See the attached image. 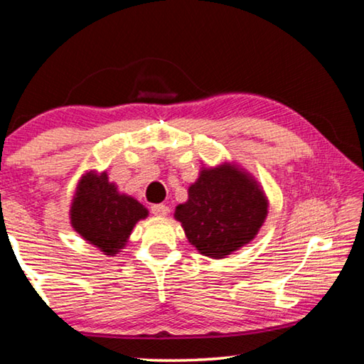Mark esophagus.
<instances>
[{
    "label": "esophagus",
    "instance_id": "34e87169",
    "mask_svg": "<svg viewBox=\"0 0 364 364\" xmlns=\"http://www.w3.org/2000/svg\"><path fill=\"white\" fill-rule=\"evenodd\" d=\"M151 212L156 215V217H165V215L168 213V207L164 204H154L151 207Z\"/></svg>",
    "mask_w": 364,
    "mask_h": 364
}]
</instances>
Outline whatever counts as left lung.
Instances as JSON below:
<instances>
[{"mask_svg": "<svg viewBox=\"0 0 364 364\" xmlns=\"http://www.w3.org/2000/svg\"><path fill=\"white\" fill-rule=\"evenodd\" d=\"M267 213V197L257 181L225 164L200 171L175 218L202 255L225 258L255 237Z\"/></svg>", "mask_w": 364, "mask_h": 364, "instance_id": "left-lung-1", "label": "left lung"}]
</instances>
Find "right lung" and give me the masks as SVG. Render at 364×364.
Here are the masks:
<instances>
[{
  "label": "right lung",
  "mask_w": 364,
  "mask_h": 364,
  "mask_svg": "<svg viewBox=\"0 0 364 364\" xmlns=\"http://www.w3.org/2000/svg\"><path fill=\"white\" fill-rule=\"evenodd\" d=\"M147 217V208L136 199L120 194L109 183L106 171L86 173L80 180L70 207V223L80 236L106 255L125 247L133 226Z\"/></svg>",
  "instance_id": "right-lung-1"
}]
</instances>
